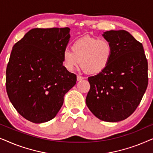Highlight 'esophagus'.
<instances>
[{
    "label": "esophagus",
    "instance_id": "1",
    "mask_svg": "<svg viewBox=\"0 0 153 153\" xmlns=\"http://www.w3.org/2000/svg\"><path fill=\"white\" fill-rule=\"evenodd\" d=\"M84 79L83 78V76H79V75H77V76H76V79H77V81H81V80H83V79Z\"/></svg>",
    "mask_w": 153,
    "mask_h": 153
}]
</instances>
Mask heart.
<instances>
[{"mask_svg":"<svg viewBox=\"0 0 153 153\" xmlns=\"http://www.w3.org/2000/svg\"><path fill=\"white\" fill-rule=\"evenodd\" d=\"M70 50L65 49L62 54V64L67 70L72 72L81 65L88 74L103 72L110 64L114 55V48L107 39L85 37L76 39Z\"/></svg>","mask_w":153,"mask_h":153,"instance_id":"1","label":"heart"}]
</instances>
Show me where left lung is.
<instances>
[{
    "label": "left lung",
    "mask_w": 153,
    "mask_h": 153,
    "mask_svg": "<svg viewBox=\"0 0 153 153\" xmlns=\"http://www.w3.org/2000/svg\"><path fill=\"white\" fill-rule=\"evenodd\" d=\"M114 48L103 72L88 79L91 88L85 103L100 120L118 122L131 115L148 86V61L143 45L125 30L102 34Z\"/></svg>",
    "instance_id": "obj_1"
}]
</instances>
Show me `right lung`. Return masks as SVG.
<instances>
[{
	"mask_svg": "<svg viewBox=\"0 0 153 153\" xmlns=\"http://www.w3.org/2000/svg\"><path fill=\"white\" fill-rule=\"evenodd\" d=\"M70 31L69 28H33L13 46L6 70V90L15 109L30 122L53 119L65 95L76 84V75L62 65Z\"/></svg>",
	"mask_w": 153,
	"mask_h": 153,
	"instance_id": "1",
	"label": "right lung"
}]
</instances>
